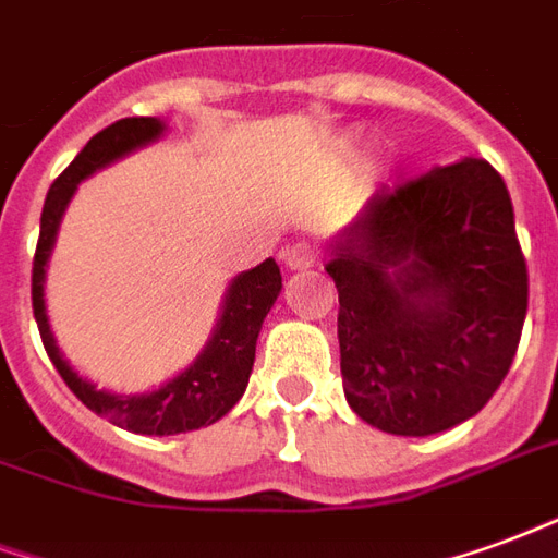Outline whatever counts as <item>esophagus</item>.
<instances>
[{
	"label": "esophagus",
	"instance_id": "1",
	"mask_svg": "<svg viewBox=\"0 0 558 558\" xmlns=\"http://www.w3.org/2000/svg\"><path fill=\"white\" fill-rule=\"evenodd\" d=\"M280 257H283L287 268H311L316 266L319 254H316V247L311 242H292V245L280 251Z\"/></svg>",
	"mask_w": 558,
	"mask_h": 558
}]
</instances>
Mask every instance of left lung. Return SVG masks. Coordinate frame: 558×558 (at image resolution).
<instances>
[{"label": "left lung", "mask_w": 558, "mask_h": 558, "mask_svg": "<svg viewBox=\"0 0 558 558\" xmlns=\"http://www.w3.org/2000/svg\"><path fill=\"white\" fill-rule=\"evenodd\" d=\"M331 254L354 414L405 437L478 414L514 361L530 299L497 168L468 156L375 192Z\"/></svg>", "instance_id": "8db88e82"}]
</instances>
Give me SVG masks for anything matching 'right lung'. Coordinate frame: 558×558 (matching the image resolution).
Here are the masks:
<instances>
[{
  "label": "right lung",
  "mask_w": 558,
  "mask_h": 558,
  "mask_svg": "<svg viewBox=\"0 0 558 558\" xmlns=\"http://www.w3.org/2000/svg\"><path fill=\"white\" fill-rule=\"evenodd\" d=\"M159 132H162V123L156 118H123L97 132L82 147L80 156L64 168V174H59V180L49 185L44 213H40V236H37L35 259H32V311H35L37 331H40L49 361L82 405L135 435H180L192 428L213 426L236 405L251 378L263 319L280 292V268L275 259H266L257 268L239 275L227 292L216 333L195 366H189L183 375H177L174 381H168L162 390L150 396H111L70 369L68 361L56 349L47 325V311H44V266L56 242L64 206L85 177L94 174L102 165L121 159L123 153L159 138Z\"/></svg>",
  "instance_id": "right-lung-1"
}]
</instances>
